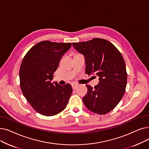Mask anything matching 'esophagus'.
<instances>
[{"label":"esophagus","instance_id":"esophagus-1","mask_svg":"<svg viewBox=\"0 0 149 149\" xmlns=\"http://www.w3.org/2000/svg\"><path fill=\"white\" fill-rule=\"evenodd\" d=\"M78 86H79L78 84H76V83H72V86L73 89H76L77 87H78Z\"/></svg>","mask_w":149,"mask_h":149}]
</instances>
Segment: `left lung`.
Here are the masks:
<instances>
[{
    "label": "left lung",
    "mask_w": 149,
    "mask_h": 149,
    "mask_svg": "<svg viewBox=\"0 0 149 149\" xmlns=\"http://www.w3.org/2000/svg\"><path fill=\"white\" fill-rule=\"evenodd\" d=\"M74 49L85 56V72L99 77L83 98L86 108L93 113L105 114L117 106L124 95L127 81L125 63L120 52L109 41L94 38L86 42H73Z\"/></svg>",
    "instance_id": "left-lung-1"
}]
</instances>
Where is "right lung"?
Instances as JSON below:
<instances>
[{
    "instance_id": "obj_1",
    "label": "right lung",
    "mask_w": 149,
    "mask_h": 149,
    "mask_svg": "<svg viewBox=\"0 0 149 149\" xmlns=\"http://www.w3.org/2000/svg\"><path fill=\"white\" fill-rule=\"evenodd\" d=\"M71 43L43 41L32 47L24 57L19 69L23 95L38 113L54 116L66 108L72 88L69 83H51L63 55Z\"/></svg>"
}]
</instances>
